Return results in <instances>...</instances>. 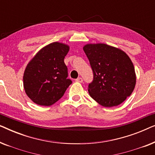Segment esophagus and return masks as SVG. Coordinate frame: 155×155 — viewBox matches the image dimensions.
Here are the masks:
<instances>
[{
    "label": "esophagus",
    "mask_w": 155,
    "mask_h": 155,
    "mask_svg": "<svg viewBox=\"0 0 155 155\" xmlns=\"http://www.w3.org/2000/svg\"><path fill=\"white\" fill-rule=\"evenodd\" d=\"M75 80H76V82H83V80H82V78H78Z\"/></svg>",
    "instance_id": "1"
}]
</instances>
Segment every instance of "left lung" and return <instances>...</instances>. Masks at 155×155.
Listing matches in <instances>:
<instances>
[{
    "mask_svg": "<svg viewBox=\"0 0 155 155\" xmlns=\"http://www.w3.org/2000/svg\"><path fill=\"white\" fill-rule=\"evenodd\" d=\"M92 68L94 79L89 84V94L104 107H116L130 96L136 83L134 65L120 48L105 44L83 46Z\"/></svg>",
    "mask_w": 155,
    "mask_h": 155,
    "instance_id": "left-lung-1",
    "label": "left lung"
}]
</instances>
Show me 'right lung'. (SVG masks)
<instances>
[{
    "label": "right lung",
    "mask_w": 155,
    "mask_h": 155,
    "mask_svg": "<svg viewBox=\"0 0 155 155\" xmlns=\"http://www.w3.org/2000/svg\"><path fill=\"white\" fill-rule=\"evenodd\" d=\"M69 49L67 44L53 42L40 49L28 63L23 85L33 102L48 107L63 96L72 83L67 78L68 68L64 63Z\"/></svg>",
    "instance_id": "1"
}]
</instances>
